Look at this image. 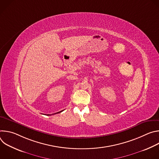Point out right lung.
<instances>
[{
  "label": "right lung",
  "instance_id": "1",
  "mask_svg": "<svg viewBox=\"0 0 159 159\" xmlns=\"http://www.w3.org/2000/svg\"><path fill=\"white\" fill-rule=\"evenodd\" d=\"M61 112V111H60V112H56V113H55V114H57V113H59V112ZM54 115V114H53Z\"/></svg>",
  "mask_w": 159,
  "mask_h": 159
}]
</instances>
